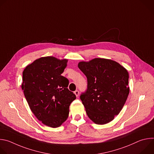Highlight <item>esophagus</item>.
<instances>
[{"label":"esophagus","mask_w":154,"mask_h":154,"mask_svg":"<svg viewBox=\"0 0 154 154\" xmlns=\"http://www.w3.org/2000/svg\"><path fill=\"white\" fill-rule=\"evenodd\" d=\"M74 94H75V96H76L77 97H78V96H79V91L78 90H76V91H74Z\"/></svg>","instance_id":"esophagus-1"}]
</instances>
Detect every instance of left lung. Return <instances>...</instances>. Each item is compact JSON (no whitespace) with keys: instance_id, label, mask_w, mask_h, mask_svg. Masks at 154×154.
Returning <instances> with one entry per match:
<instances>
[{"instance_id":"obj_1","label":"left lung","mask_w":154,"mask_h":154,"mask_svg":"<svg viewBox=\"0 0 154 154\" xmlns=\"http://www.w3.org/2000/svg\"><path fill=\"white\" fill-rule=\"evenodd\" d=\"M78 67L87 78V90L80 98L88 116L97 124L112 121L129 94L127 71L116 61L100 58L81 61Z\"/></svg>"}]
</instances>
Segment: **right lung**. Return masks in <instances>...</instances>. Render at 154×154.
I'll use <instances>...</instances> for the list:
<instances>
[{
    "instance_id": "obj_1",
    "label": "right lung",
    "mask_w": 154,
    "mask_h": 154,
    "mask_svg": "<svg viewBox=\"0 0 154 154\" xmlns=\"http://www.w3.org/2000/svg\"><path fill=\"white\" fill-rule=\"evenodd\" d=\"M68 60L41 57L27 66L21 88L32 112L45 125L56 128L67 119L76 96L68 88L69 80L61 74Z\"/></svg>"
}]
</instances>
